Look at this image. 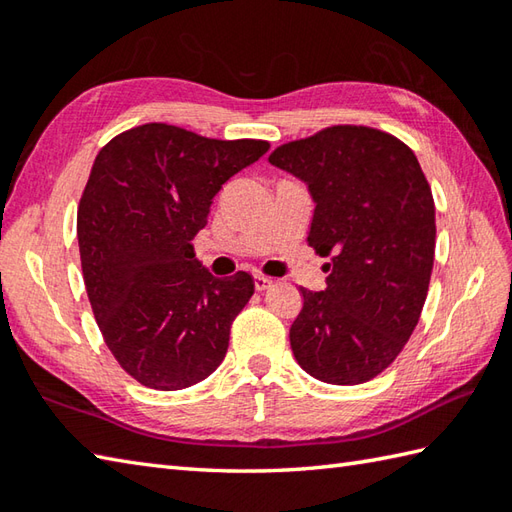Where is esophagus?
<instances>
[{"instance_id": "esophagus-1", "label": "esophagus", "mask_w": 512, "mask_h": 512, "mask_svg": "<svg viewBox=\"0 0 512 512\" xmlns=\"http://www.w3.org/2000/svg\"><path fill=\"white\" fill-rule=\"evenodd\" d=\"M270 286H273V279L264 277V275H255V290L262 292V290H266V288H270Z\"/></svg>"}]
</instances>
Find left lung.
Segmentation results:
<instances>
[{
  "mask_svg": "<svg viewBox=\"0 0 512 512\" xmlns=\"http://www.w3.org/2000/svg\"><path fill=\"white\" fill-rule=\"evenodd\" d=\"M268 162L308 184V244L332 257L328 288H299L292 354L323 383H367L402 352L427 299L436 253L429 182L405 143L363 125L292 140Z\"/></svg>",
  "mask_w": 512,
  "mask_h": 512,
  "instance_id": "1",
  "label": "left lung"
}]
</instances>
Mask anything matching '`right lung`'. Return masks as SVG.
<instances>
[{"label":"right lung","instance_id":"1","mask_svg":"<svg viewBox=\"0 0 512 512\" xmlns=\"http://www.w3.org/2000/svg\"><path fill=\"white\" fill-rule=\"evenodd\" d=\"M268 149L147 123L96 156L76 213L83 281L107 347L140 385L184 389L224 361L255 284L242 270L213 277L191 242L222 184Z\"/></svg>","mask_w":512,"mask_h":512}]
</instances>
